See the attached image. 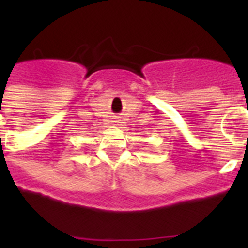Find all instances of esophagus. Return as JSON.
I'll return each mask as SVG.
<instances>
[{"instance_id":"esophagus-1","label":"esophagus","mask_w":248,"mask_h":248,"mask_svg":"<svg viewBox=\"0 0 248 248\" xmlns=\"http://www.w3.org/2000/svg\"><path fill=\"white\" fill-rule=\"evenodd\" d=\"M114 123H115V124H114V125H118L117 123H119V122H118V120H115V122H114Z\"/></svg>"}]
</instances>
